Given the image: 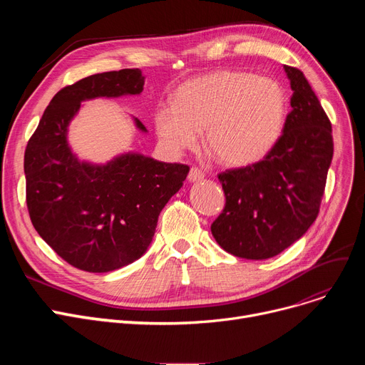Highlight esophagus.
I'll return each instance as SVG.
<instances>
[{"label": "esophagus", "mask_w": 365, "mask_h": 365, "mask_svg": "<svg viewBox=\"0 0 365 365\" xmlns=\"http://www.w3.org/2000/svg\"><path fill=\"white\" fill-rule=\"evenodd\" d=\"M202 179H204L202 170H200L198 167H192V168H190L189 175H187V180H189V182H200V180H202Z\"/></svg>", "instance_id": "1"}]
</instances>
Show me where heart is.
Returning <instances> with one entry per match:
<instances>
[{
	"mask_svg": "<svg viewBox=\"0 0 365 365\" xmlns=\"http://www.w3.org/2000/svg\"><path fill=\"white\" fill-rule=\"evenodd\" d=\"M289 101L271 78L240 71H217L180 86L173 108L155 112L157 136L168 152L180 153L198 143L227 167L263 160L279 142Z\"/></svg>",
	"mask_w": 365,
	"mask_h": 365,
	"instance_id": "1",
	"label": "heart"
}]
</instances>
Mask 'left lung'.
<instances>
[{
  "label": "left lung",
  "instance_id": "8db88e82",
  "mask_svg": "<svg viewBox=\"0 0 365 365\" xmlns=\"http://www.w3.org/2000/svg\"><path fill=\"white\" fill-rule=\"evenodd\" d=\"M293 96L277 146L252 165L219 175L226 204L212 223L225 252L269 259L315 222L333 160L331 123L302 71L284 65Z\"/></svg>",
  "mask_w": 365,
  "mask_h": 365
}]
</instances>
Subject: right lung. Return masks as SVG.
Masks as SVG:
<instances>
[{
    "mask_svg": "<svg viewBox=\"0 0 365 365\" xmlns=\"http://www.w3.org/2000/svg\"><path fill=\"white\" fill-rule=\"evenodd\" d=\"M140 69L90 75L57 91L25 150L26 204L35 231L69 264L103 274L142 257L189 167L127 152L106 164L80 161L68 127L81 103L140 94ZM136 127H146L134 118Z\"/></svg>",
    "mask_w": 365,
    "mask_h": 365,
    "instance_id": "1",
    "label": "right lung"
}]
</instances>
